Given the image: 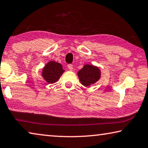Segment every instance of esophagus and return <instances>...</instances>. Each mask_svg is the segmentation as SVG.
I'll use <instances>...</instances> for the list:
<instances>
[{"instance_id": "obj_1", "label": "esophagus", "mask_w": 148, "mask_h": 148, "mask_svg": "<svg viewBox=\"0 0 148 148\" xmlns=\"http://www.w3.org/2000/svg\"><path fill=\"white\" fill-rule=\"evenodd\" d=\"M68 69H69L70 71H72V70H73V66H72V64H69L68 65Z\"/></svg>"}]
</instances>
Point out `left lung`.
Segmentation results:
<instances>
[{
    "mask_svg": "<svg viewBox=\"0 0 148 148\" xmlns=\"http://www.w3.org/2000/svg\"><path fill=\"white\" fill-rule=\"evenodd\" d=\"M78 76L80 83L85 87L94 84L101 78V70L94 65L86 64L78 72Z\"/></svg>",
    "mask_w": 148,
    "mask_h": 148,
    "instance_id": "8db88e82",
    "label": "left lung"
}]
</instances>
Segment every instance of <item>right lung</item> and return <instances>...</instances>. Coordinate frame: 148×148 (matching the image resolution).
I'll return each instance as SVG.
<instances>
[{"mask_svg": "<svg viewBox=\"0 0 148 148\" xmlns=\"http://www.w3.org/2000/svg\"><path fill=\"white\" fill-rule=\"evenodd\" d=\"M64 72L62 64L55 61H50L43 68L41 76L47 82L54 84L57 82Z\"/></svg>", "mask_w": 148, "mask_h": 148, "instance_id": "1", "label": "right lung"}]
</instances>
